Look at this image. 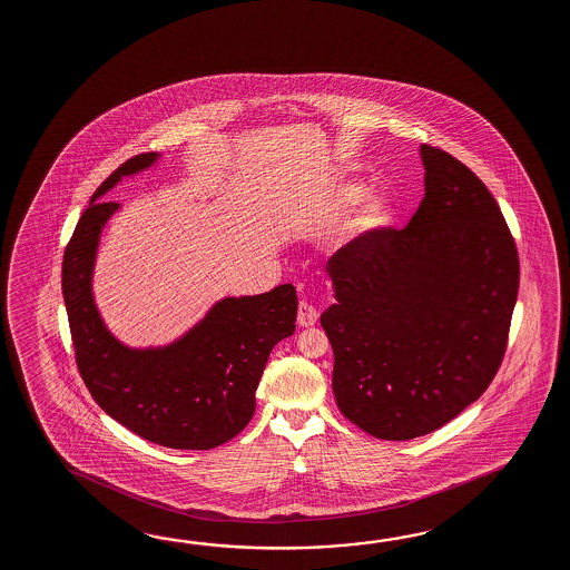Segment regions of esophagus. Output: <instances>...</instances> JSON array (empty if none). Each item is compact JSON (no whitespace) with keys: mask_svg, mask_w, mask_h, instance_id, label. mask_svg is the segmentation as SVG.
<instances>
[{"mask_svg":"<svg viewBox=\"0 0 570 570\" xmlns=\"http://www.w3.org/2000/svg\"><path fill=\"white\" fill-rule=\"evenodd\" d=\"M317 317H320V314H317V309H315L312 303H299V309H297V324H299V326H314L315 322H317Z\"/></svg>","mask_w":570,"mask_h":570,"instance_id":"esophagus-1","label":"esophagus"}]
</instances>
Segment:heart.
<instances>
[{"label": "heart", "mask_w": 570, "mask_h": 570, "mask_svg": "<svg viewBox=\"0 0 570 570\" xmlns=\"http://www.w3.org/2000/svg\"><path fill=\"white\" fill-rule=\"evenodd\" d=\"M330 209L334 214L352 212L348 228H346V243H364L383 230L391 222L393 207L385 195L366 194L361 183L344 181L334 187L330 194Z\"/></svg>", "instance_id": "1"}]
</instances>
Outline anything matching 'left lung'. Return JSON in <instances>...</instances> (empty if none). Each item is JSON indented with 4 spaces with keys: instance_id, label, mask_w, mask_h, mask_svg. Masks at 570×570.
Segmentation results:
<instances>
[{
    "instance_id": "8db88e82",
    "label": "left lung",
    "mask_w": 570,
    "mask_h": 570,
    "mask_svg": "<svg viewBox=\"0 0 570 570\" xmlns=\"http://www.w3.org/2000/svg\"><path fill=\"white\" fill-rule=\"evenodd\" d=\"M425 194L403 230L330 258L322 314L340 412L381 440L449 424L493 381L508 346L520 261L495 197L449 153L420 146Z\"/></svg>"
}]
</instances>
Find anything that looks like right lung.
<instances>
[{
  "instance_id": "1",
  "label": "right lung",
  "mask_w": 570,
  "mask_h": 570,
  "mask_svg": "<svg viewBox=\"0 0 570 570\" xmlns=\"http://www.w3.org/2000/svg\"><path fill=\"white\" fill-rule=\"evenodd\" d=\"M158 158L132 157L99 185L62 256V297L79 373L109 417L167 449H216L250 422L268 354L295 332L297 295L287 283L224 297L163 346L134 348L116 338L97 309L94 268L101 232L120 204L99 199Z\"/></svg>"
}]
</instances>
